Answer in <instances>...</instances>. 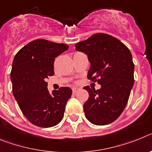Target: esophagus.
<instances>
[{
	"label": "esophagus",
	"instance_id": "1",
	"mask_svg": "<svg viewBox=\"0 0 152 152\" xmlns=\"http://www.w3.org/2000/svg\"><path fill=\"white\" fill-rule=\"evenodd\" d=\"M72 93H73V94H76V92L80 90V88H79V87H76V86H75V87H72Z\"/></svg>",
	"mask_w": 152,
	"mask_h": 152
}]
</instances>
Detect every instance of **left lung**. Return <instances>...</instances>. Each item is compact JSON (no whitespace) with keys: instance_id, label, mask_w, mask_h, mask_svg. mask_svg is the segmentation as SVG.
I'll return each mask as SVG.
<instances>
[{"instance_id":"1","label":"left lung","mask_w":152,"mask_h":152,"mask_svg":"<svg viewBox=\"0 0 152 152\" xmlns=\"http://www.w3.org/2000/svg\"><path fill=\"white\" fill-rule=\"evenodd\" d=\"M87 56L88 79L101 85L100 90L83 87L89 99L83 104L86 119L96 125L113 122L121 114L134 86V65L125 45L112 35L98 33L75 45Z\"/></svg>"}]
</instances>
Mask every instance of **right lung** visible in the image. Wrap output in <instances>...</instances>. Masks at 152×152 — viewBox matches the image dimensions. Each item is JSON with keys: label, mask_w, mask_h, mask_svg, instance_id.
I'll list each match as a JSON object with an SVG mask.
<instances>
[{"label": "right lung", "mask_w": 152, "mask_h": 152, "mask_svg": "<svg viewBox=\"0 0 152 152\" xmlns=\"http://www.w3.org/2000/svg\"><path fill=\"white\" fill-rule=\"evenodd\" d=\"M68 48L66 44L36 39L15 55L11 72L13 95L24 116L38 127H53L64 115L72 90L61 87L50 94L46 80L54 75L55 58Z\"/></svg>", "instance_id": "obj_1"}]
</instances>
